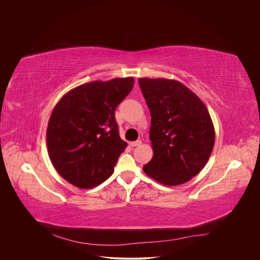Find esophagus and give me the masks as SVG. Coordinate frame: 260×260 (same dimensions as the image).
Masks as SVG:
<instances>
[{"instance_id":"esophagus-1","label":"esophagus","mask_w":260,"mask_h":260,"mask_svg":"<svg viewBox=\"0 0 260 260\" xmlns=\"http://www.w3.org/2000/svg\"><path fill=\"white\" fill-rule=\"evenodd\" d=\"M141 144H142L141 140H137V141H135V142H131V143H129V146H132V147H137V146H140Z\"/></svg>"}]
</instances>
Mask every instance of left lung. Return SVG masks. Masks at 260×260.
Returning a JSON list of instances; mask_svg holds the SVG:
<instances>
[{
	"label": "left lung",
	"mask_w": 260,
	"mask_h": 260,
	"mask_svg": "<svg viewBox=\"0 0 260 260\" xmlns=\"http://www.w3.org/2000/svg\"><path fill=\"white\" fill-rule=\"evenodd\" d=\"M139 85L150 110L153 149L143 171L167 186L188 182L204 169L215 143L206 105L176 80L139 78Z\"/></svg>",
	"instance_id": "8db88e82"
}]
</instances>
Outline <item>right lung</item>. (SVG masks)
Returning <instances> with one entry per match:
<instances>
[{
  "label": "right lung",
  "instance_id": "1",
  "mask_svg": "<svg viewBox=\"0 0 260 260\" xmlns=\"http://www.w3.org/2000/svg\"><path fill=\"white\" fill-rule=\"evenodd\" d=\"M134 82L125 77L85 83L55 105L46 133L48 154L56 172L74 186L92 188L113 174L127 146L119 136L115 110Z\"/></svg>",
  "mask_w": 260,
  "mask_h": 260
}]
</instances>
